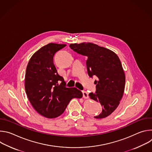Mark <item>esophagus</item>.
Returning a JSON list of instances; mask_svg holds the SVG:
<instances>
[{
    "label": "esophagus",
    "instance_id": "esophagus-1",
    "mask_svg": "<svg viewBox=\"0 0 152 152\" xmlns=\"http://www.w3.org/2000/svg\"><path fill=\"white\" fill-rule=\"evenodd\" d=\"M82 93H83V97L84 99H88V94L87 92L83 91Z\"/></svg>",
    "mask_w": 152,
    "mask_h": 152
}]
</instances>
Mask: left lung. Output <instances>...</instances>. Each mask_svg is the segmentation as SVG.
I'll use <instances>...</instances> for the list:
<instances>
[{"label": "left lung", "instance_id": "obj_1", "mask_svg": "<svg viewBox=\"0 0 152 152\" xmlns=\"http://www.w3.org/2000/svg\"><path fill=\"white\" fill-rule=\"evenodd\" d=\"M77 53L88 57L86 64L89 76H96V93L90 99L100 102L102 112L94 118L100 119L111 115L118 107L125 87V74L118 56L113 51L92 42L70 44Z\"/></svg>", "mask_w": 152, "mask_h": 152}]
</instances>
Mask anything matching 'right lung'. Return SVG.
Listing matches in <instances>:
<instances>
[{"mask_svg": "<svg viewBox=\"0 0 152 152\" xmlns=\"http://www.w3.org/2000/svg\"><path fill=\"white\" fill-rule=\"evenodd\" d=\"M66 46L49 43L34 53L26 67L25 88L28 98L34 110L48 118L59 117L72 99L83 96L76 88L66 87L54 65L55 53ZM59 81L61 82L60 85Z\"/></svg>", "mask_w": 152, "mask_h": 152, "instance_id": "obj_1", "label": "right lung"}]
</instances>
